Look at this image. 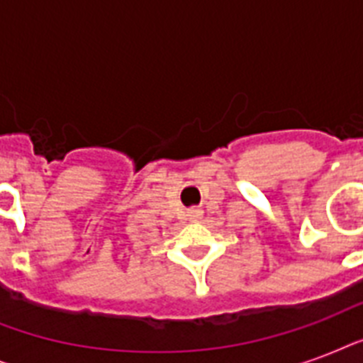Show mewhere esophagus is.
Returning a JSON list of instances; mask_svg holds the SVG:
<instances>
[{
	"label": "esophagus",
	"mask_w": 363,
	"mask_h": 363,
	"mask_svg": "<svg viewBox=\"0 0 363 363\" xmlns=\"http://www.w3.org/2000/svg\"><path fill=\"white\" fill-rule=\"evenodd\" d=\"M190 216H192L194 220H198L199 216H201V211H199V209H194V211H190Z\"/></svg>",
	"instance_id": "esophagus-1"
}]
</instances>
